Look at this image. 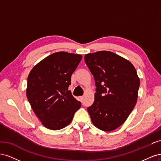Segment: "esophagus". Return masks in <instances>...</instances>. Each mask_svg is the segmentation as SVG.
I'll return each mask as SVG.
<instances>
[{
	"label": "esophagus",
	"mask_w": 161,
	"mask_h": 161,
	"mask_svg": "<svg viewBox=\"0 0 161 161\" xmlns=\"http://www.w3.org/2000/svg\"><path fill=\"white\" fill-rule=\"evenodd\" d=\"M83 99H84V97H82V96L80 97V101L81 102H82V101H83Z\"/></svg>",
	"instance_id": "1"
}]
</instances>
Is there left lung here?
<instances>
[{
  "label": "left lung",
  "mask_w": 161,
  "mask_h": 161,
  "mask_svg": "<svg viewBox=\"0 0 161 161\" xmlns=\"http://www.w3.org/2000/svg\"><path fill=\"white\" fill-rule=\"evenodd\" d=\"M94 77L95 101L87 108L92 124L103 131L118 128L127 119L138 99L140 79L134 66L109 51L85 56Z\"/></svg>",
  "instance_id": "left-lung-1"
}]
</instances>
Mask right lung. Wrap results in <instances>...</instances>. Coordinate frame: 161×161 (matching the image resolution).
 Masks as SVG:
<instances>
[{"label":"right lung","mask_w":161,"mask_h":161,"mask_svg":"<svg viewBox=\"0 0 161 161\" xmlns=\"http://www.w3.org/2000/svg\"><path fill=\"white\" fill-rule=\"evenodd\" d=\"M82 56L53 53L33 67L27 78V97L46 128L60 130L69 125L81 103L69 91L71 76Z\"/></svg>","instance_id":"add662e5"}]
</instances>
